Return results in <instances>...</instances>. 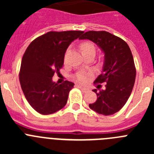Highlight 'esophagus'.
Segmentation results:
<instances>
[{"instance_id":"obj_1","label":"esophagus","mask_w":154,"mask_h":154,"mask_svg":"<svg viewBox=\"0 0 154 154\" xmlns=\"http://www.w3.org/2000/svg\"><path fill=\"white\" fill-rule=\"evenodd\" d=\"M77 87H78L79 89L80 90H81L82 92H88V89H87L86 88H84V87L81 86V85H77Z\"/></svg>"}]
</instances>
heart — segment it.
Segmentation results:
<instances>
[{
    "label": "heart",
    "mask_w": 154,
    "mask_h": 154,
    "mask_svg": "<svg viewBox=\"0 0 154 154\" xmlns=\"http://www.w3.org/2000/svg\"><path fill=\"white\" fill-rule=\"evenodd\" d=\"M80 48H81V51L82 54H83V55L89 54V53H95L96 54V46L91 42H82L81 45H80ZM69 51V50L68 49L66 52H65V57L67 55ZM89 73H85L81 72H78L75 75V79L76 81L80 82V83H86L88 80H89Z\"/></svg>",
    "instance_id": "1"
}]
</instances>
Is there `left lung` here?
<instances>
[{"label":"left lung","mask_w":154,"mask_h":154,"mask_svg":"<svg viewBox=\"0 0 154 154\" xmlns=\"http://www.w3.org/2000/svg\"><path fill=\"white\" fill-rule=\"evenodd\" d=\"M79 39L95 42L105 53L103 73L94 83L106 82V89H94L97 99L89 104V108L102 115H112L126 104L135 82L136 67L131 50L125 41L105 31H86Z\"/></svg>","instance_id":"8db88e82"}]
</instances>
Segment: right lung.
Returning <instances> with one entry per match:
<instances>
[{"label": "right lung", "instance_id": "obj_1", "mask_svg": "<svg viewBox=\"0 0 154 154\" xmlns=\"http://www.w3.org/2000/svg\"><path fill=\"white\" fill-rule=\"evenodd\" d=\"M83 33L82 31H49L38 37L27 48L21 61L19 80L24 95L32 108L42 115H50L65 106L72 82H53L59 72L69 45Z\"/></svg>", "mask_w": 154, "mask_h": 154}]
</instances>
